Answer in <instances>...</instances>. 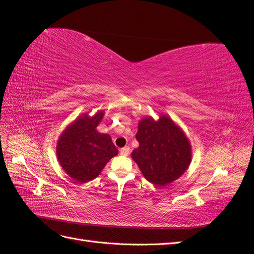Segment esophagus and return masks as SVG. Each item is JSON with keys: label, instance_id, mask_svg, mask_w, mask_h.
Wrapping results in <instances>:
<instances>
[{"label": "esophagus", "instance_id": "obj_1", "mask_svg": "<svg viewBox=\"0 0 254 254\" xmlns=\"http://www.w3.org/2000/svg\"><path fill=\"white\" fill-rule=\"evenodd\" d=\"M120 154H121L122 156H127L128 154H130V147L126 146V147L121 148V149H120Z\"/></svg>", "mask_w": 254, "mask_h": 254}]
</instances>
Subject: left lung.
Wrapping results in <instances>:
<instances>
[{
    "label": "left lung",
    "instance_id": "1",
    "mask_svg": "<svg viewBox=\"0 0 254 254\" xmlns=\"http://www.w3.org/2000/svg\"><path fill=\"white\" fill-rule=\"evenodd\" d=\"M138 147L132 158L143 176L153 185L163 187L181 177L191 164V145L185 133L166 116L158 121L143 118L136 133Z\"/></svg>",
    "mask_w": 254,
    "mask_h": 254
}]
</instances>
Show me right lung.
Wrapping results in <instances>:
<instances>
[{"instance_id":"right-lung-1","label":"right lung","mask_w":254,"mask_h":254,"mask_svg":"<svg viewBox=\"0 0 254 254\" xmlns=\"http://www.w3.org/2000/svg\"><path fill=\"white\" fill-rule=\"evenodd\" d=\"M104 111L80 116L59 137L57 155L66 174L77 183L95 179L106 164L118 155L110 135L97 131Z\"/></svg>"}]
</instances>
